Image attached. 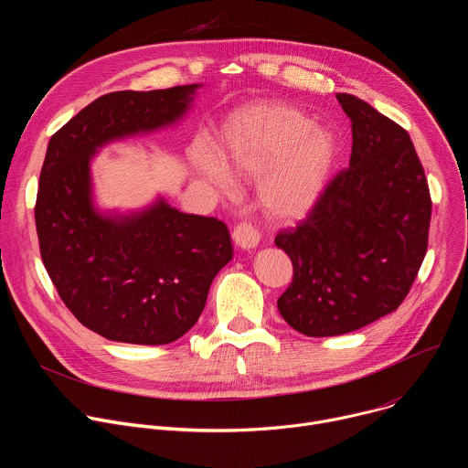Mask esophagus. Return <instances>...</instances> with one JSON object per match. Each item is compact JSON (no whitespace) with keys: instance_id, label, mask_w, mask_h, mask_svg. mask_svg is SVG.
<instances>
[{"instance_id":"obj_1","label":"esophagus","mask_w":468,"mask_h":468,"mask_svg":"<svg viewBox=\"0 0 468 468\" xmlns=\"http://www.w3.org/2000/svg\"><path fill=\"white\" fill-rule=\"evenodd\" d=\"M259 231L251 226V224H246V222H240L235 226L233 229V240L239 248L242 250H253L259 246Z\"/></svg>"}]
</instances>
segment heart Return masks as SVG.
I'll list each match as a JSON object with an SVG mask.
<instances>
[{"mask_svg": "<svg viewBox=\"0 0 468 468\" xmlns=\"http://www.w3.org/2000/svg\"><path fill=\"white\" fill-rule=\"evenodd\" d=\"M311 122L282 101L246 105L228 116L215 150L192 146V166L226 194L233 181H257V206L272 222L303 220L324 197L339 157L333 131Z\"/></svg>", "mask_w": 468, "mask_h": 468, "instance_id": "1", "label": "heart"}]
</instances>
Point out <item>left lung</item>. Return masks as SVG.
Wrapping results in <instances>:
<instances>
[{
	"mask_svg": "<svg viewBox=\"0 0 468 468\" xmlns=\"http://www.w3.org/2000/svg\"><path fill=\"white\" fill-rule=\"evenodd\" d=\"M337 100L352 122L350 168L276 237L294 269L278 309L307 337L343 335L396 311L428 250L431 197L408 131L357 96Z\"/></svg>",
	"mask_w": 468,
	"mask_h": 468,
	"instance_id": "8db88e82",
	"label": "left lung"
}]
</instances>
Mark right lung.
Masks as SVG:
<instances>
[{
	"label": "right lung",
	"mask_w": 468,
	"mask_h": 468,
	"mask_svg": "<svg viewBox=\"0 0 468 468\" xmlns=\"http://www.w3.org/2000/svg\"><path fill=\"white\" fill-rule=\"evenodd\" d=\"M199 87L105 94L49 139L35 206L42 262L64 305L109 341H177L233 259L224 222L181 213L161 196L129 213L94 204L92 157L109 143L177 123Z\"/></svg>",
	"instance_id": "obj_1"
}]
</instances>
